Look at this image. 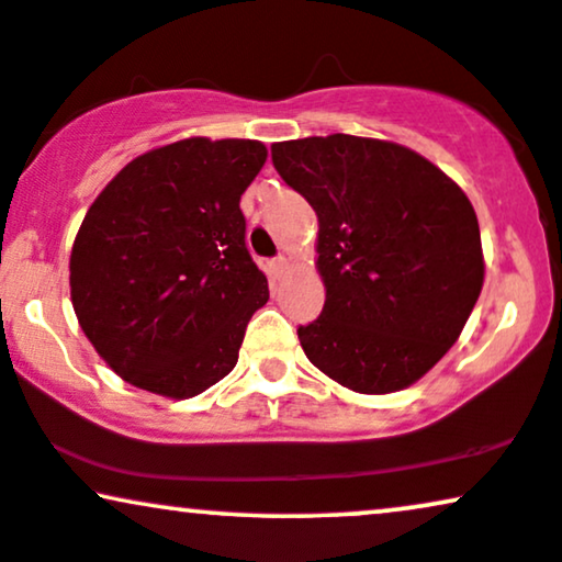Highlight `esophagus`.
Segmentation results:
<instances>
[{
	"label": "esophagus",
	"instance_id": "1",
	"mask_svg": "<svg viewBox=\"0 0 562 562\" xmlns=\"http://www.w3.org/2000/svg\"><path fill=\"white\" fill-rule=\"evenodd\" d=\"M267 269H269V277H272V280H280V277L288 272V259L285 257H277V259L269 261Z\"/></svg>",
	"mask_w": 562,
	"mask_h": 562
}]
</instances>
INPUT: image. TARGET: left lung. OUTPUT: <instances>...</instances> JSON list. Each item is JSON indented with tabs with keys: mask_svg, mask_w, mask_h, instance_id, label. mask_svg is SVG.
<instances>
[{
	"mask_svg": "<svg viewBox=\"0 0 562 562\" xmlns=\"http://www.w3.org/2000/svg\"><path fill=\"white\" fill-rule=\"evenodd\" d=\"M272 162L318 217L326 301L297 326L305 358L360 394L423 379L459 339L485 280L470 199L396 142H277Z\"/></svg>",
	"mask_w": 562,
	"mask_h": 562,
	"instance_id": "1",
	"label": "left lung"
}]
</instances>
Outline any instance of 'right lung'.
Instances as JSON below:
<instances>
[{"instance_id":"obj_1","label":"right lung","mask_w":562,"mask_h":562,"mask_svg":"<svg viewBox=\"0 0 562 562\" xmlns=\"http://www.w3.org/2000/svg\"><path fill=\"white\" fill-rule=\"evenodd\" d=\"M265 160L257 139H181L134 158L90 204L69 257L72 305L132 386L189 400L236 368L269 301L240 212Z\"/></svg>"}]
</instances>
